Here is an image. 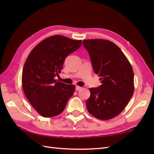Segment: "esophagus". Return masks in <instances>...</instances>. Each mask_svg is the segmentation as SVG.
Instances as JSON below:
<instances>
[{"mask_svg": "<svg viewBox=\"0 0 154 154\" xmlns=\"http://www.w3.org/2000/svg\"><path fill=\"white\" fill-rule=\"evenodd\" d=\"M82 88V87H80V86H76V90L77 91H80L81 89Z\"/></svg>", "mask_w": 154, "mask_h": 154, "instance_id": "obj_1", "label": "esophagus"}]
</instances>
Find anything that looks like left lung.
<instances>
[{
  "instance_id": "1",
  "label": "left lung",
  "mask_w": 154,
  "mask_h": 154,
  "mask_svg": "<svg viewBox=\"0 0 154 154\" xmlns=\"http://www.w3.org/2000/svg\"><path fill=\"white\" fill-rule=\"evenodd\" d=\"M83 45L101 83L98 87L89 88L87 110L97 119H110L122 112L132 97V67L122 50L110 41L84 40Z\"/></svg>"
}]
</instances>
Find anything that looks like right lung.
Instances as JSON below:
<instances>
[{"label": "right lung", "mask_w": 154, "mask_h": 154, "mask_svg": "<svg viewBox=\"0 0 154 154\" xmlns=\"http://www.w3.org/2000/svg\"><path fill=\"white\" fill-rule=\"evenodd\" d=\"M82 45L61 35L48 37L29 53L22 71V87L31 105L44 118L62 113L75 90L54 79L63 69L65 60Z\"/></svg>", "instance_id": "add662e5"}]
</instances>
